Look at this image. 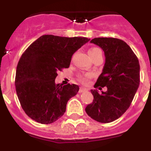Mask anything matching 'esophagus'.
<instances>
[{"label":"esophagus","mask_w":151,"mask_h":151,"mask_svg":"<svg viewBox=\"0 0 151 151\" xmlns=\"http://www.w3.org/2000/svg\"><path fill=\"white\" fill-rule=\"evenodd\" d=\"M87 91V89L86 88H80V89H79V91H78V92H79V93H82V92H85V91Z\"/></svg>","instance_id":"34e87169"}]
</instances>
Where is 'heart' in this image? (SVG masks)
Masks as SVG:
<instances>
[{
  "mask_svg": "<svg viewBox=\"0 0 151 151\" xmlns=\"http://www.w3.org/2000/svg\"><path fill=\"white\" fill-rule=\"evenodd\" d=\"M99 51H101L99 48H97V47H94V48H91V50H89L88 54L91 57V56L94 55V54H96V53H97V52H99ZM93 76H94L93 73H85V74L80 75L78 78H79L80 82H82V83L84 84H87L89 80L93 77Z\"/></svg>",
  "mask_w": 151,
  "mask_h": 151,
  "instance_id": "obj_1",
  "label": "heart"
}]
</instances>
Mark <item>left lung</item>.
Returning <instances> with one entry per match:
<instances>
[{"label":"left lung","mask_w":151,"mask_h":151,"mask_svg":"<svg viewBox=\"0 0 151 151\" xmlns=\"http://www.w3.org/2000/svg\"><path fill=\"white\" fill-rule=\"evenodd\" d=\"M91 43L104 51L105 64L94 88L106 91L99 94L91 90L93 102L88 105V115L102 123L119 119L129 109L140 84V65L130 47L122 40L114 38H95Z\"/></svg>","instance_id":"8db88e82"}]
</instances>
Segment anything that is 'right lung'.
I'll use <instances>...</instances> for the list:
<instances>
[{"instance_id": "1", "label": "right lung", "mask_w": 151, "mask_h": 151, "mask_svg": "<svg viewBox=\"0 0 151 151\" xmlns=\"http://www.w3.org/2000/svg\"><path fill=\"white\" fill-rule=\"evenodd\" d=\"M89 40L45 35L25 50L17 64L15 85L28 116L39 123L50 124L63 115L68 101L79 87L56 84L55 78L58 72L69 68L73 54Z\"/></svg>"}]
</instances>
